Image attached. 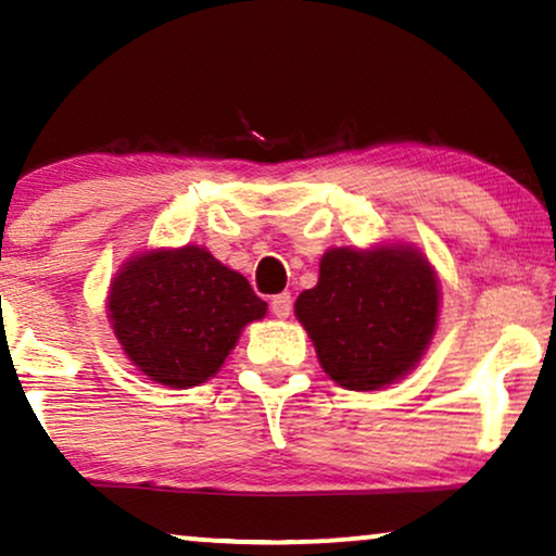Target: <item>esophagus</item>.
Returning <instances> with one entry per match:
<instances>
[{
	"instance_id": "1",
	"label": "esophagus",
	"mask_w": 556,
	"mask_h": 556,
	"mask_svg": "<svg viewBox=\"0 0 556 556\" xmlns=\"http://www.w3.org/2000/svg\"><path fill=\"white\" fill-rule=\"evenodd\" d=\"M270 311H273V314H276L278 318H288V316H291V311H293L291 293H278V295H273Z\"/></svg>"
}]
</instances>
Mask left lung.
Instances as JSON below:
<instances>
[{
	"label": "left lung",
	"mask_w": 556,
	"mask_h": 556,
	"mask_svg": "<svg viewBox=\"0 0 556 556\" xmlns=\"http://www.w3.org/2000/svg\"><path fill=\"white\" fill-rule=\"evenodd\" d=\"M438 314L435 268L409 242L326 250L318 283L295 299L321 369L356 392L409 375L435 337Z\"/></svg>",
	"instance_id": "obj_1"
}]
</instances>
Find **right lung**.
Here are the masks:
<instances>
[{
	"instance_id": "obj_1",
	"label": "right lung",
	"mask_w": 556,
	"mask_h": 556,
	"mask_svg": "<svg viewBox=\"0 0 556 556\" xmlns=\"http://www.w3.org/2000/svg\"><path fill=\"white\" fill-rule=\"evenodd\" d=\"M121 349L151 382L189 390L215 377L242 329L268 311L248 278L202 245L131 255L105 299Z\"/></svg>"
}]
</instances>
